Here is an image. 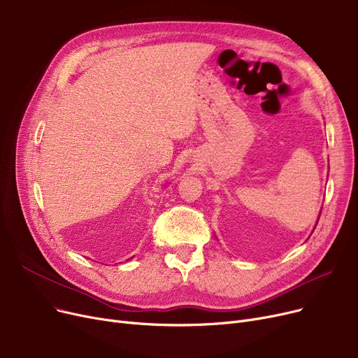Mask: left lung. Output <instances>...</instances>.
Wrapping results in <instances>:
<instances>
[{"label":"left lung","mask_w":358,"mask_h":358,"mask_svg":"<svg viewBox=\"0 0 358 358\" xmlns=\"http://www.w3.org/2000/svg\"><path fill=\"white\" fill-rule=\"evenodd\" d=\"M317 220H319V219H317Z\"/></svg>","instance_id":"obj_1"}]
</instances>
